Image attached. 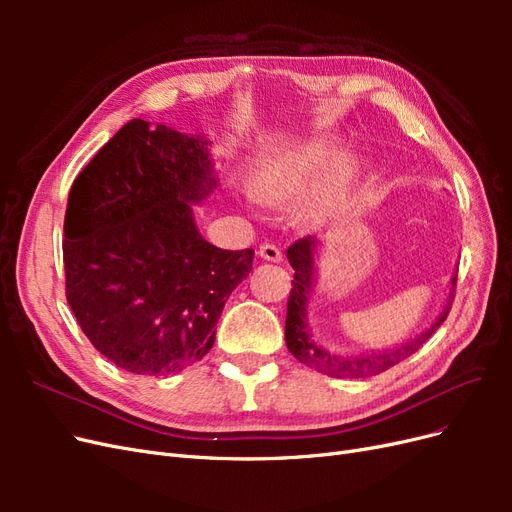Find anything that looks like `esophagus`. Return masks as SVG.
<instances>
[{"label": "esophagus", "instance_id": "obj_1", "mask_svg": "<svg viewBox=\"0 0 512 512\" xmlns=\"http://www.w3.org/2000/svg\"><path fill=\"white\" fill-rule=\"evenodd\" d=\"M258 256H260L262 260L280 262V260H282V250H280V247H277V245H273V243H265V245H260Z\"/></svg>", "mask_w": 512, "mask_h": 512}]
</instances>
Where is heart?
I'll use <instances>...</instances> for the list:
<instances>
[{
  "label": "heart",
  "instance_id": "heart-1",
  "mask_svg": "<svg viewBox=\"0 0 512 512\" xmlns=\"http://www.w3.org/2000/svg\"><path fill=\"white\" fill-rule=\"evenodd\" d=\"M337 149L339 141L335 136L320 134L275 153L254 177V196L265 205H284L301 198L316 182L305 200L303 213L312 222L331 220L346 205L359 177V160L354 153H342L335 163L332 161Z\"/></svg>",
  "mask_w": 512,
  "mask_h": 512
}]
</instances>
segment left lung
<instances>
[{"mask_svg":"<svg viewBox=\"0 0 512 512\" xmlns=\"http://www.w3.org/2000/svg\"><path fill=\"white\" fill-rule=\"evenodd\" d=\"M286 256L294 269V280H292V290L288 299V314H286V346L299 363L320 371V374H327L331 378H369V376L382 374V371L408 359L410 354H414L433 333L438 331V327L448 316V309H451V299L455 297L453 292L457 284V275L451 277V292H448V301L442 309V314L436 318V322H431V327L425 329L421 335H414L412 339H408V342L399 344L395 348H386V350H376V352L371 350L363 354H346V356L335 354V352L324 350L316 342L312 329H309V318H307L309 297H312L314 282H316V260H314L316 239L314 237L299 239L297 243H292L288 247Z\"/></svg>","mask_w":512,"mask_h":512,"instance_id":"obj_1","label":"left lung"}]
</instances>
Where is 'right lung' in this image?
Instances as JSON below:
<instances>
[{"label":"right lung","instance_id":"obj_1","mask_svg":"<svg viewBox=\"0 0 512 512\" xmlns=\"http://www.w3.org/2000/svg\"><path fill=\"white\" fill-rule=\"evenodd\" d=\"M211 141L132 119L74 179L64 220L66 297L117 367L175 374L211 350L254 250L200 235L192 205L218 188Z\"/></svg>","mask_w":512,"mask_h":512}]
</instances>
